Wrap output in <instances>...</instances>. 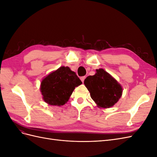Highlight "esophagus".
<instances>
[{
  "label": "esophagus",
  "instance_id": "34e87169",
  "mask_svg": "<svg viewBox=\"0 0 157 157\" xmlns=\"http://www.w3.org/2000/svg\"><path fill=\"white\" fill-rule=\"evenodd\" d=\"M86 78V76H84V77H80V80H81V81L82 82H84V79Z\"/></svg>",
  "mask_w": 157,
  "mask_h": 157
}]
</instances>
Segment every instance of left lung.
Here are the masks:
<instances>
[{"label": "left lung", "mask_w": 157, "mask_h": 157, "mask_svg": "<svg viewBox=\"0 0 157 157\" xmlns=\"http://www.w3.org/2000/svg\"><path fill=\"white\" fill-rule=\"evenodd\" d=\"M84 83L92 99L100 107L113 106L122 96L121 85L103 69H97L93 76H88Z\"/></svg>", "instance_id": "obj_1"}]
</instances>
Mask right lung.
Listing matches in <instances>:
<instances>
[{"label": "right lung", "instance_id": "add662e5", "mask_svg": "<svg viewBox=\"0 0 157 157\" xmlns=\"http://www.w3.org/2000/svg\"><path fill=\"white\" fill-rule=\"evenodd\" d=\"M81 84L78 76L69 67H61L42 80L40 90L45 102L61 106L67 103L75 87Z\"/></svg>", "mask_w": 157, "mask_h": 157}]
</instances>
